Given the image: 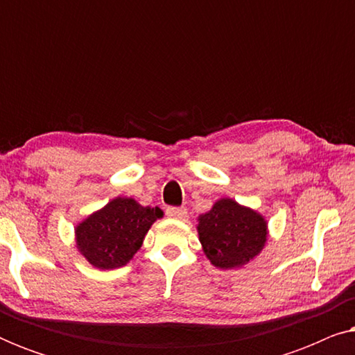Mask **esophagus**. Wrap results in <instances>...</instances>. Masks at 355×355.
Wrapping results in <instances>:
<instances>
[{"instance_id": "1", "label": "esophagus", "mask_w": 355, "mask_h": 355, "mask_svg": "<svg viewBox=\"0 0 355 355\" xmlns=\"http://www.w3.org/2000/svg\"><path fill=\"white\" fill-rule=\"evenodd\" d=\"M166 215L173 220H184L187 216V208L184 207H169L166 210Z\"/></svg>"}]
</instances>
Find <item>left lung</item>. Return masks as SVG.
I'll list each match as a JSON object with an SVG mask.
<instances>
[{
  "instance_id": "left-lung-1",
  "label": "left lung",
  "mask_w": 355,
  "mask_h": 355,
  "mask_svg": "<svg viewBox=\"0 0 355 355\" xmlns=\"http://www.w3.org/2000/svg\"><path fill=\"white\" fill-rule=\"evenodd\" d=\"M198 241L210 263L221 270L241 268L263 250L268 237L265 216L232 198H220L198 216Z\"/></svg>"
}]
</instances>
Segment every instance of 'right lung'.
Segmentation results:
<instances>
[{"mask_svg": "<svg viewBox=\"0 0 355 355\" xmlns=\"http://www.w3.org/2000/svg\"><path fill=\"white\" fill-rule=\"evenodd\" d=\"M162 216L158 207H142L130 197H116L76 226V247L95 268H121L142 247L145 234Z\"/></svg>", "mask_w": 355, "mask_h": 355, "instance_id": "add662e5", "label": "right lung"}]
</instances>
